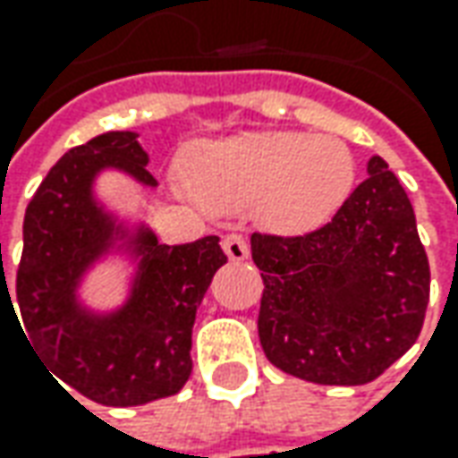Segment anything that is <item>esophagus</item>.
Wrapping results in <instances>:
<instances>
[{
  "label": "esophagus",
  "instance_id": "esophagus-1",
  "mask_svg": "<svg viewBox=\"0 0 458 458\" xmlns=\"http://www.w3.org/2000/svg\"><path fill=\"white\" fill-rule=\"evenodd\" d=\"M223 250L230 260H245L248 259V243L241 235H225L223 238Z\"/></svg>",
  "mask_w": 458,
  "mask_h": 458
}]
</instances>
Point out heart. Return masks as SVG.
Instances as JSON below:
<instances>
[{
    "mask_svg": "<svg viewBox=\"0 0 458 458\" xmlns=\"http://www.w3.org/2000/svg\"><path fill=\"white\" fill-rule=\"evenodd\" d=\"M352 180V154L335 136L245 131L199 141L182 190L215 213L250 205L263 228L304 233L337 213Z\"/></svg>",
    "mask_w": 458,
    "mask_h": 458,
    "instance_id": "heart-1",
    "label": "heart"
}]
</instances>
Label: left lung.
Listing matches in <instances>:
<instances>
[{"label":"left lung","instance_id":"obj_1","mask_svg":"<svg viewBox=\"0 0 458 458\" xmlns=\"http://www.w3.org/2000/svg\"><path fill=\"white\" fill-rule=\"evenodd\" d=\"M260 347L317 386H365L420 335L431 271L413 205L380 157L335 217L296 238L250 235Z\"/></svg>","mask_w":458,"mask_h":458}]
</instances>
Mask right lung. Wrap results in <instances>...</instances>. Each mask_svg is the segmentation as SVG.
Returning <instances> with one entry per match:
<instances>
[{"label": "right lung", "mask_w": 458, "mask_h": 458, "mask_svg": "<svg viewBox=\"0 0 458 458\" xmlns=\"http://www.w3.org/2000/svg\"><path fill=\"white\" fill-rule=\"evenodd\" d=\"M147 165L136 131L96 136L60 157L24 213L17 271L24 339L50 375L103 405L180 393L192 372L195 314L215 271L228 263L217 235L165 245L144 220L98 198L103 172L154 190ZM111 258L132 266L127 296L111 310L90 308L82 284Z\"/></svg>", "instance_id": "1"}]
</instances>
